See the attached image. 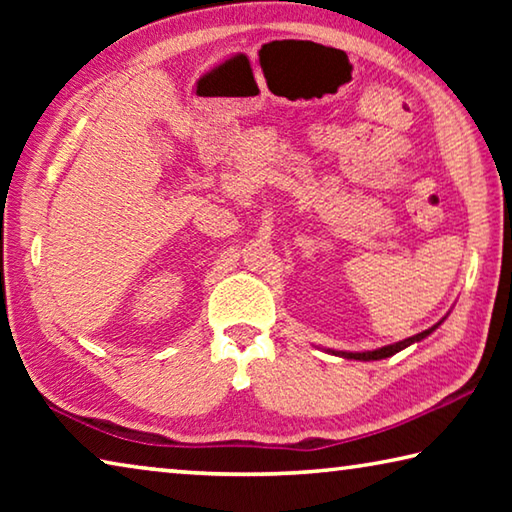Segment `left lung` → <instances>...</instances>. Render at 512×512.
<instances>
[{"label": "left lung", "mask_w": 512, "mask_h": 512, "mask_svg": "<svg viewBox=\"0 0 512 512\" xmlns=\"http://www.w3.org/2000/svg\"><path fill=\"white\" fill-rule=\"evenodd\" d=\"M445 318H447V316H445ZM445 318H443V320H445ZM443 320H438L436 325L429 327V329H424V332H420V334L409 336V339L397 341V343H391V345H384V348H377V350H366V352L325 350V352H329V354H336V357H343V359H354V361H379V359H388V357H393V354L402 352L404 348H409V345H413V343H420L422 339H427V336H429L431 332H436V329H438L440 325H443Z\"/></svg>", "instance_id": "obj_1"}]
</instances>
